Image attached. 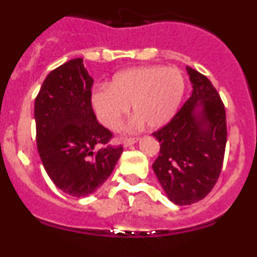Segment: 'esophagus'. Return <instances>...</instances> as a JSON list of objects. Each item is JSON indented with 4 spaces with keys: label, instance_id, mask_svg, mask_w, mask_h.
Instances as JSON below:
<instances>
[{
    "label": "esophagus",
    "instance_id": "1",
    "mask_svg": "<svg viewBox=\"0 0 257 257\" xmlns=\"http://www.w3.org/2000/svg\"><path fill=\"white\" fill-rule=\"evenodd\" d=\"M138 142H139V138H128V139H123L122 144H123L124 148H127V147H131V145L136 144Z\"/></svg>",
    "mask_w": 257,
    "mask_h": 257
}]
</instances>
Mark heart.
I'll return each instance as SVG.
<instances>
[{
    "label": "heart",
    "mask_w": 257,
    "mask_h": 257,
    "mask_svg": "<svg viewBox=\"0 0 257 257\" xmlns=\"http://www.w3.org/2000/svg\"><path fill=\"white\" fill-rule=\"evenodd\" d=\"M184 91L185 79L176 68H130L115 74L108 87H97L91 94V105L97 119L109 130L121 124L130 105L136 115L128 130L142 128L144 123L158 128L176 114Z\"/></svg>",
    "instance_id": "b5f03b06"
}]
</instances>
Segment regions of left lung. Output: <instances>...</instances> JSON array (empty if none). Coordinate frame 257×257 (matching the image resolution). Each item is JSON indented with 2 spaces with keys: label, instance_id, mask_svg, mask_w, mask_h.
Segmentation results:
<instances>
[{
  "label": "left lung",
  "instance_id": "8db88e82",
  "mask_svg": "<svg viewBox=\"0 0 257 257\" xmlns=\"http://www.w3.org/2000/svg\"><path fill=\"white\" fill-rule=\"evenodd\" d=\"M193 91L169 123L153 133L160 156L153 171L166 197L187 206L205 198L221 172L226 145L225 108L210 79L187 67Z\"/></svg>",
  "mask_w": 257,
  "mask_h": 257
}]
</instances>
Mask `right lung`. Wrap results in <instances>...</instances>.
Instances as JSON below:
<instances>
[{"mask_svg":"<svg viewBox=\"0 0 257 257\" xmlns=\"http://www.w3.org/2000/svg\"><path fill=\"white\" fill-rule=\"evenodd\" d=\"M92 83L83 59H72L47 74L35 101L42 165L52 183L72 197L96 192L123 152L121 145H106L112 133L96 121Z\"/></svg>","mask_w":257,"mask_h":257,"instance_id":"1","label":"right lung"}]
</instances>
